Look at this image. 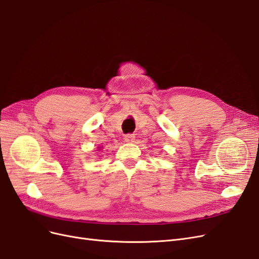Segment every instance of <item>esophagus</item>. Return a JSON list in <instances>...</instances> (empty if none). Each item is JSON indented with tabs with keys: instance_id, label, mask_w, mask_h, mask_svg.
Here are the masks:
<instances>
[{
	"instance_id": "esophagus-1",
	"label": "esophagus",
	"mask_w": 259,
	"mask_h": 259,
	"mask_svg": "<svg viewBox=\"0 0 259 259\" xmlns=\"http://www.w3.org/2000/svg\"><path fill=\"white\" fill-rule=\"evenodd\" d=\"M135 139H136V136L131 135V133L124 136V141H126V142H133V141H135Z\"/></svg>"
}]
</instances>
